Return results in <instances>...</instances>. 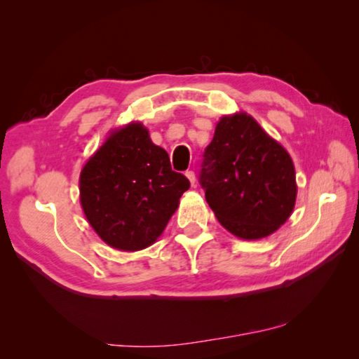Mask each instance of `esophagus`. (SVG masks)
Returning a JSON list of instances; mask_svg holds the SVG:
<instances>
[{"mask_svg":"<svg viewBox=\"0 0 359 359\" xmlns=\"http://www.w3.org/2000/svg\"><path fill=\"white\" fill-rule=\"evenodd\" d=\"M185 175H187V179L190 180L191 187H196V174H194V171H187Z\"/></svg>","mask_w":359,"mask_h":359,"instance_id":"1","label":"esophagus"}]
</instances>
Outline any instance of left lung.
Segmentation results:
<instances>
[{
    "mask_svg": "<svg viewBox=\"0 0 359 359\" xmlns=\"http://www.w3.org/2000/svg\"><path fill=\"white\" fill-rule=\"evenodd\" d=\"M203 156L199 184L229 233L261 239L288 220L297 193L293 161L250 115L222 117Z\"/></svg>",
    "mask_w": 359,
    "mask_h": 359,
    "instance_id": "left-lung-1",
    "label": "left lung"
}]
</instances>
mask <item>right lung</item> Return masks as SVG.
Segmentation results:
<instances>
[{
	"mask_svg": "<svg viewBox=\"0 0 359 359\" xmlns=\"http://www.w3.org/2000/svg\"><path fill=\"white\" fill-rule=\"evenodd\" d=\"M81 204L96 234L117 250L154 244L190 188L141 123L115 130L81 172Z\"/></svg>",
	"mask_w": 359,
	"mask_h": 359,
	"instance_id": "right-lung-1",
	"label": "right lung"
}]
</instances>
